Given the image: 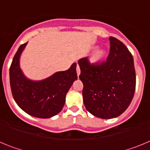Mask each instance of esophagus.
<instances>
[{"instance_id":"esophagus-1","label":"esophagus","mask_w":150,"mask_h":150,"mask_svg":"<svg viewBox=\"0 0 150 150\" xmlns=\"http://www.w3.org/2000/svg\"><path fill=\"white\" fill-rule=\"evenodd\" d=\"M76 74H77V76H79V74H80V68H79V65H76Z\"/></svg>"}]
</instances>
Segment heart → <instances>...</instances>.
<instances>
[{"label":"heart","instance_id":"obj_1","mask_svg":"<svg viewBox=\"0 0 150 150\" xmlns=\"http://www.w3.org/2000/svg\"><path fill=\"white\" fill-rule=\"evenodd\" d=\"M106 55V50L104 49H97L92 52L90 56L89 62L91 64H98L104 59Z\"/></svg>","mask_w":150,"mask_h":150}]
</instances>
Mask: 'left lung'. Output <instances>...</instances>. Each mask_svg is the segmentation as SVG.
Returning <instances> with one entry per match:
<instances>
[{
    "instance_id": "8db88e82",
    "label": "left lung",
    "mask_w": 150,
    "mask_h": 150,
    "mask_svg": "<svg viewBox=\"0 0 150 150\" xmlns=\"http://www.w3.org/2000/svg\"><path fill=\"white\" fill-rule=\"evenodd\" d=\"M107 61L91 64L87 58L78 61L83 83V103L87 110L101 119L116 118L126 110L136 86L134 59L123 43L110 38Z\"/></svg>"
}]
</instances>
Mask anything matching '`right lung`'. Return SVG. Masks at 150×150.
<instances>
[{
  "mask_svg": "<svg viewBox=\"0 0 150 150\" xmlns=\"http://www.w3.org/2000/svg\"><path fill=\"white\" fill-rule=\"evenodd\" d=\"M28 42L21 45L13 58L10 68V82L13 98L28 114L47 119L62 111L66 94L77 79L76 64L65 71H59L42 80H31L20 68L21 54Z\"/></svg>",
  "mask_w": 150,
  "mask_h": 150,
  "instance_id": "right-lung-1",
  "label": "right lung"
}]
</instances>
